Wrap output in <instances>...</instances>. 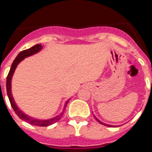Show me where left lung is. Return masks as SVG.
I'll use <instances>...</instances> for the list:
<instances>
[{"label":"left lung","instance_id":"obj_1","mask_svg":"<svg viewBox=\"0 0 152 152\" xmlns=\"http://www.w3.org/2000/svg\"><path fill=\"white\" fill-rule=\"evenodd\" d=\"M95 118H96V117H95ZM96 120H97V121H98V123H100V124H103V125H104V126H110V125L104 124V123H101V122H100V120H99V119H96Z\"/></svg>","mask_w":152,"mask_h":152}]
</instances>
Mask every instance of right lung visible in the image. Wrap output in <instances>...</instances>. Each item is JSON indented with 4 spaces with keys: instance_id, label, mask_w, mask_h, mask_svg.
I'll use <instances>...</instances> for the list:
<instances>
[{
    "instance_id": "add662e5",
    "label": "right lung",
    "mask_w": 152,
    "mask_h": 152,
    "mask_svg": "<svg viewBox=\"0 0 152 152\" xmlns=\"http://www.w3.org/2000/svg\"><path fill=\"white\" fill-rule=\"evenodd\" d=\"M42 49V46L41 44H37V45H35L34 46L31 47L30 49H26V50H23L22 52H20L18 54V56L16 57V58L14 59V61H13L11 65V68H10V72L8 73L7 77V96L8 98H9V100L10 102V104H11V107H13V110L16 113L17 116H19V118L24 121L27 122L28 123L31 125H33V126H50V125L53 124V123H56L61 119V117L62 116V115L64 114V109L66 107L67 104L68 103V101L66 102V103L64 104V109H63V111L59 114L56 117L52 118V119H45V120H42V119H35V118L30 117V116H27L25 113L22 112V110H20V109L18 108L17 105H16L15 101L13 100V97L12 96L11 94V79L12 77H13V75L14 73V71H15L16 68L18 65V64L22 60H23L25 58L29 57L30 56H33V55L36 54L38 52H39L41 49Z\"/></svg>"
}]
</instances>
